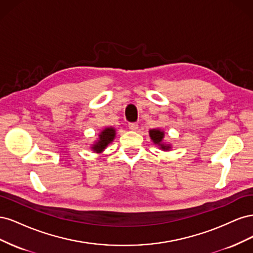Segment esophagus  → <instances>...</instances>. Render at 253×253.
<instances>
[{"label":"esophagus","mask_w":253,"mask_h":253,"mask_svg":"<svg viewBox=\"0 0 253 253\" xmlns=\"http://www.w3.org/2000/svg\"><path fill=\"white\" fill-rule=\"evenodd\" d=\"M128 128L132 129V131H136V129L138 128V124H137V122H129Z\"/></svg>","instance_id":"esophagus-1"}]
</instances>
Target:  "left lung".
<instances>
[{
    "instance_id": "8db88e82",
    "label": "left lung",
    "mask_w": 253,
    "mask_h": 253,
    "mask_svg": "<svg viewBox=\"0 0 253 253\" xmlns=\"http://www.w3.org/2000/svg\"><path fill=\"white\" fill-rule=\"evenodd\" d=\"M150 137L153 140V142L160 145V148L163 150H169L170 147L169 145H166L163 143V138H164V132L160 131V129H151L150 131Z\"/></svg>"
}]
</instances>
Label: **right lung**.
Returning <instances> with one entry per match:
<instances>
[{
	"instance_id": "obj_1",
	"label": "right lung",
	"mask_w": 253,
	"mask_h": 253,
	"mask_svg": "<svg viewBox=\"0 0 253 253\" xmlns=\"http://www.w3.org/2000/svg\"><path fill=\"white\" fill-rule=\"evenodd\" d=\"M115 137V129L113 127H108L103 129L101 134L99 135V140L93 145V150L96 152H101L105 149L106 145L113 141Z\"/></svg>"
}]
</instances>
